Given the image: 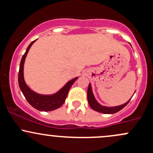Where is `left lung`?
<instances>
[{
	"label": "left lung",
	"mask_w": 153,
	"mask_h": 153,
	"mask_svg": "<svg viewBox=\"0 0 153 153\" xmlns=\"http://www.w3.org/2000/svg\"><path fill=\"white\" fill-rule=\"evenodd\" d=\"M88 103H89L90 106L92 108V109L95 110V111H98V112L103 113V114H114V113L117 112V111H120L121 109H123V108H124L130 101L129 100L128 102L124 103V104L120 105V106H114V107H107V106H103L102 105L99 104V103H98V101L96 100V98H95V97L93 94V91H92V88H91V85H90V84H89V86H88Z\"/></svg>",
	"instance_id": "left-lung-1"
}]
</instances>
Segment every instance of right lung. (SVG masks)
Segmentation results:
<instances>
[{
	"label": "right lung",
	"mask_w": 153,
	"mask_h": 153,
	"mask_svg": "<svg viewBox=\"0 0 153 153\" xmlns=\"http://www.w3.org/2000/svg\"><path fill=\"white\" fill-rule=\"evenodd\" d=\"M35 42L36 40L31 42L30 45L27 47L26 52H25L23 56L22 57L20 65H19V74H18V83H19V88H20L21 91L23 93L25 98H26L27 102L30 103L33 107L42 111H52V110L58 109L59 107H60L63 104L71 87L72 86L74 82L77 79V77L70 80L57 93L53 95H50V96L38 94V93L33 91L32 90H30L28 88V86L26 85L25 82L24 80L23 68L25 60V57L27 56V52L30 50L31 46L33 45V44Z\"/></svg>",
	"instance_id": "add662e5"
}]
</instances>
